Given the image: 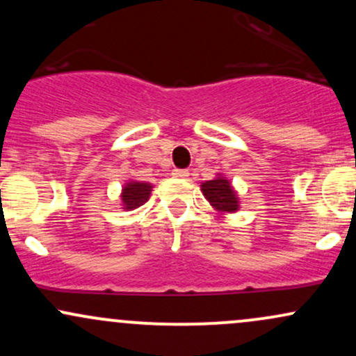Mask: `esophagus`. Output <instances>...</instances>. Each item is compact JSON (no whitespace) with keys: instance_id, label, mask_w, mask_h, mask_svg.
Wrapping results in <instances>:
<instances>
[{"instance_id":"esophagus-1","label":"esophagus","mask_w":356,"mask_h":356,"mask_svg":"<svg viewBox=\"0 0 356 356\" xmlns=\"http://www.w3.org/2000/svg\"><path fill=\"white\" fill-rule=\"evenodd\" d=\"M172 175H174V177H179V179H186V177H189V170L174 169L172 170Z\"/></svg>"}]
</instances>
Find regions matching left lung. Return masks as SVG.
Listing matches in <instances>:
<instances>
[{
	"label": "left lung",
	"instance_id": "1",
	"mask_svg": "<svg viewBox=\"0 0 356 356\" xmlns=\"http://www.w3.org/2000/svg\"><path fill=\"white\" fill-rule=\"evenodd\" d=\"M201 192L220 218H226L239 211V194L226 175L216 174V177L211 181L201 182Z\"/></svg>",
	"mask_w": 356,
	"mask_h": 356
}]
</instances>
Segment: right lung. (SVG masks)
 <instances>
[{
  "instance_id": "1",
  "label": "right lung",
  "mask_w": 356,
  "mask_h": 356,
  "mask_svg": "<svg viewBox=\"0 0 356 356\" xmlns=\"http://www.w3.org/2000/svg\"><path fill=\"white\" fill-rule=\"evenodd\" d=\"M152 184L144 181H136V179H129L120 192V209L134 211L140 207L142 204L149 201L150 192H152Z\"/></svg>"
}]
</instances>
